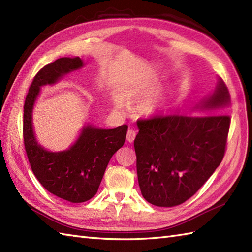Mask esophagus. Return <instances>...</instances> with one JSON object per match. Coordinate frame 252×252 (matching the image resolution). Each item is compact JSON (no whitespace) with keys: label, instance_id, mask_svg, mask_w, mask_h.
Wrapping results in <instances>:
<instances>
[{"label":"esophagus","instance_id":"1","mask_svg":"<svg viewBox=\"0 0 252 252\" xmlns=\"http://www.w3.org/2000/svg\"><path fill=\"white\" fill-rule=\"evenodd\" d=\"M135 137H136V132H135L134 130H128L126 133V140L128 141V143H133Z\"/></svg>","mask_w":252,"mask_h":252}]
</instances>
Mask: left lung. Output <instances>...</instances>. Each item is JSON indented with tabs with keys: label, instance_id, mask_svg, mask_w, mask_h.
Returning <instances> with one entry per match:
<instances>
[{
	"label": "left lung",
	"instance_id": "left-lung-1",
	"mask_svg": "<svg viewBox=\"0 0 252 252\" xmlns=\"http://www.w3.org/2000/svg\"><path fill=\"white\" fill-rule=\"evenodd\" d=\"M230 94L219 80L215 92L197 107L205 115H156L137 121L134 140L140 191L157 206L185 202L220 165L231 118Z\"/></svg>",
	"mask_w": 252,
	"mask_h": 252
}]
</instances>
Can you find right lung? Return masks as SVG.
Listing matches in <instances>:
<instances>
[{
    "label": "right lung",
    "instance_id": "add662e5",
    "mask_svg": "<svg viewBox=\"0 0 252 252\" xmlns=\"http://www.w3.org/2000/svg\"><path fill=\"white\" fill-rule=\"evenodd\" d=\"M83 67L80 57H62L38 71L24 102L23 139L30 165L38 181L53 195L72 203L92 199L100 186L109 159L124 146L127 126L111 130L87 126L72 147L51 152L36 141L32 112L40 87Z\"/></svg>",
    "mask_w": 252,
    "mask_h": 252
}]
</instances>
